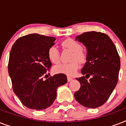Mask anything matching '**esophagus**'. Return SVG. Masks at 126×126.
Masks as SVG:
<instances>
[{
    "label": "esophagus",
    "instance_id": "esophagus-1",
    "mask_svg": "<svg viewBox=\"0 0 126 126\" xmlns=\"http://www.w3.org/2000/svg\"><path fill=\"white\" fill-rule=\"evenodd\" d=\"M73 78L71 77H67V80H68V82H71V81H72V80H73Z\"/></svg>",
    "mask_w": 126,
    "mask_h": 126
}]
</instances>
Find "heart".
Masks as SVG:
<instances>
[{
  "label": "heart",
  "instance_id": "1",
  "mask_svg": "<svg viewBox=\"0 0 126 126\" xmlns=\"http://www.w3.org/2000/svg\"><path fill=\"white\" fill-rule=\"evenodd\" d=\"M62 46L73 51V55L71 58L72 60L77 59L80 63L86 62L87 56L86 53L82 50V46L79 42L73 39H67L62 42ZM47 57L51 63H59V51L58 48L55 46H51L47 51ZM78 68L79 63L77 61H73L71 63H60L55 66L53 70L56 73H61L69 76H72L76 73Z\"/></svg>",
  "mask_w": 126,
  "mask_h": 126
}]
</instances>
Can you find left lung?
Here are the masks:
<instances>
[{
	"mask_svg": "<svg viewBox=\"0 0 126 126\" xmlns=\"http://www.w3.org/2000/svg\"><path fill=\"white\" fill-rule=\"evenodd\" d=\"M75 40L87 49L86 62L81 70L86 77L77 78L80 88L74 94L75 99L85 107L97 108L107 101L117 84L119 55L109 36L102 32H84ZM90 76L91 79L88 81L86 79Z\"/></svg>",
	"mask_w": 126,
	"mask_h": 126,
	"instance_id": "1",
	"label": "left lung"
}]
</instances>
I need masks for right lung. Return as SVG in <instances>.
Wrapping results in <instances>:
<instances>
[{
	"mask_svg": "<svg viewBox=\"0 0 126 126\" xmlns=\"http://www.w3.org/2000/svg\"><path fill=\"white\" fill-rule=\"evenodd\" d=\"M55 40L36 33L28 34L18 38L11 49L8 73L13 90L23 105L31 109L50 107L57 96V88L67 82V76L61 73L46 80L42 78L51 66L47 51Z\"/></svg>",
	"mask_w": 126,
	"mask_h": 126,
	"instance_id": "right-lung-1",
	"label": "right lung"
}]
</instances>
